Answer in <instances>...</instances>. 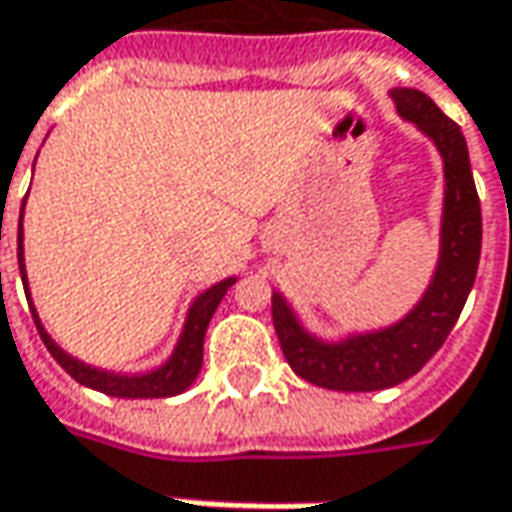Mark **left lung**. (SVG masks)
Returning <instances> with one entry per match:
<instances>
[{"mask_svg":"<svg viewBox=\"0 0 512 512\" xmlns=\"http://www.w3.org/2000/svg\"><path fill=\"white\" fill-rule=\"evenodd\" d=\"M389 98L397 115L414 123L440 152V253L423 296L403 318L338 338H321L304 327L287 296L273 290V324L284 358L298 377L332 392H380L417 375L454 329L482 253V208L462 129L420 89L394 87Z\"/></svg>","mask_w":512,"mask_h":512,"instance_id":"1","label":"left lung"}]
</instances>
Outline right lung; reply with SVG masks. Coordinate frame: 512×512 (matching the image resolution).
Instances as JSON below:
<instances>
[{"instance_id": "1", "label": "right lung", "mask_w": 512, "mask_h": 512, "mask_svg": "<svg viewBox=\"0 0 512 512\" xmlns=\"http://www.w3.org/2000/svg\"><path fill=\"white\" fill-rule=\"evenodd\" d=\"M24 202H22V214H19V273H22L24 284V296H27V304H30V312H33V321L39 327V335L44 346L50 349V355L61 363V369L70 377H75L81 386H89L95 392H104L109 397H126V400H149V397H174V394H183L202 369V344H205V329L214 318L219 301L225 298V293L236 284V276H228V279L216 281L208 290H202L200 296L191 301V307L185 312L183 329H180V338L171 349L160 366H154L149 372H112V369H101V366H92V363H84V360L72 358L67 349L50 338V332L41 324L39 312H36V304L30 298V284H27V270H24Z\"/></svg>"}]
</instances>
